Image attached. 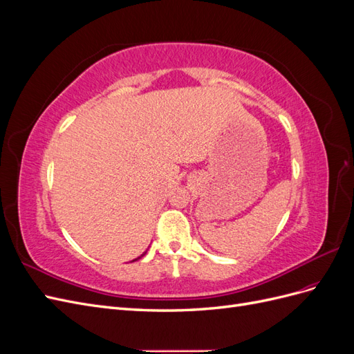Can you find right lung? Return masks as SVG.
<instances>
[{
	"instance_id": "1",
	"label": "right lung",
	"mask_w": 354,
	"mask_h": 354,
	"mask_svg": "<svg viewBox=\"0 0 354 354\" xmlns=\"http://www.w3.org/2000/svg\"><path fill=\"white\" fill-rule=\"evenodd\" d=\"M145 254H146V252H143V254H142V255H140V257H137V259H136V260H138V259H142V257H143V255H145ZM136 260H133V261H136Z\"/></svg>"
}]
</instances>
